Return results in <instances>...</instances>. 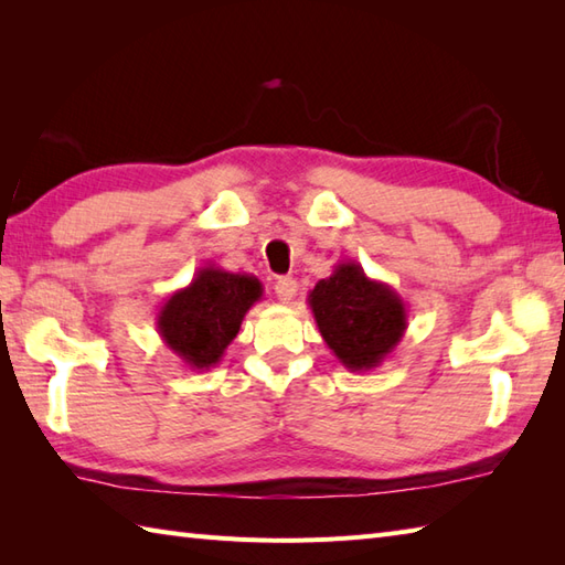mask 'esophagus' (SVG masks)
Here are the masks:
<instances>
[{
  "mask_svg": "<svg viewBox=\"0 0 565 565\" xmlns=\"http://www.w3.org/2000/svg\"><path fill=\"white\" fill-rule=\"evenodd\" d=\"M296 291H298V284H296L294 276H279V279H276V284H274V294L279 296L281 303H291Z\"/></svg>",
  "mask_w": 565,
  "mask_h": 565,
  "instance_id": "obj_1",
  "label": "esophagus"
}]
</instances>
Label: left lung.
<instances>
[{"mask_svg": "<svg viewBox=\"0 0 565 565\" xmlns=\"http://www.w3.org/2000/svg\"><path fill=\"white\" fill-rule=\"evenodd\" d=\"M322 340L347 371L381 366L407 330V310L398 291L371 279L362 264H334L328 279L308 294Z\"/></svg>", "mask_w": 565, "mask_h": 565, "instance_id": "1", "label": "left lung"}]
</instances>
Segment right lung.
Listing matches in <instances>:
<instances>
[{
    "mask_svg": "<svg viewBox=\"0 0 565 565\" xmlns=\"http://www.w3.org/2000/svg\"><path fill=\"white\" fill-rule=\"evenodd\" d=\"M262 281L215 264L201 267L184 289L167 296L158 310V332L167 350L191 371H209L223 359L247 310L262 298Z\"/></svg>",
    "mask_w": 565,
    "mask_h": 565,
    "instance_id": "add662e5",
    "label": "right lung"
}]
</instances>
